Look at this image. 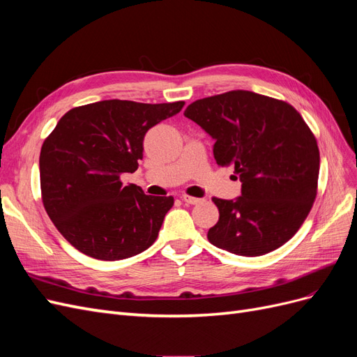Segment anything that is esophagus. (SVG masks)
Masks as SVG:
<instances>
[{"mask_svg":"<svg viewBox=\"0 0 357 357\" xmlns=\"http://www.w3.org/2000/svg\"><path fill=\"white\" fill-rule=\"evenodd\" d=\"M181 199L185 201L186 204H190V205H195V204H199L202 199L201 198H195V197H190V195H181Z\"/></svg>","mask_w":357,"mask_h":357,"instance_id":"1","label":"esophagus"}]
</instances>
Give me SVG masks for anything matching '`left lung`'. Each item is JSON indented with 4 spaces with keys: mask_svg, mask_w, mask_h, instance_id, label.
Instances as JSON below:
<instances>
[{
    "mask_svg": "<svg viewBox=\"0 0 357 357\" xmlns=\"http://www.w3.org/2000/svg\"><path fill=\"white\" fill-rule=\"evenodd\" d=\"M185 116L214 139L218 165L234 167L241 181V197L213 198L219 222L208 241L250 257L287 243L317 195L320 153L302 116L284 101L250 91L198 100Z\"/></svg>",
    "mask_w": 357,
    "mask_h": 357,
    "instance_id": "obj_1",
    "label": "left lung"
}]
</instances>
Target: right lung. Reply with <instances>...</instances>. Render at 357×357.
<instances>
[{
    "mask_svg": "<svg viewBox=\"0 0 357 357\" xmlns=\"http://www.w3.org/2000/svg\"><path fill=\"white\" fill-rule=\"evenodd\" d=\"M183 105L105 100L59 119L41 146V198L53 225L79 252L121 261L156 241L174 198L144 195L121 178L137 171L149 129Z\"/></svg>",
    "mask_w": 357,
    "mask_h": 357,
    "instance_id": "add662e5",
    "label": "right lung"
}]
</instances>
